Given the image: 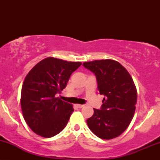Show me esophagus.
I'll use <instances>...</instances> for the list:
<instances>
[{
  "mask_svg": "<svg viewBox=\"0 0 160 160\" xmlns=\"http://www.w3.org/2000/svg\"><path fill=\"white\" fill-rule=\"evenodd\" d=\"M76 106H77V107H78V108H82L84 107L83 104H76Z\"/></svg>",
  "mask_w": 160,
  "mask_h": 160,
  "instance_id": "34e87169",
  "label": "esophagus"
}]
</instances>
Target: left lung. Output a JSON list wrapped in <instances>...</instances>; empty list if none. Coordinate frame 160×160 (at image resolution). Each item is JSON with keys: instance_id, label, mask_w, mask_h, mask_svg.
I'll use <instances>...</instances> for the list:
<instances>
[{"instance_id": "obj_1", "label": "left lung", "mask_w": 160, "mask_h": 160, "mask_svg": "<svg viewBox=\"0 0 160 160\" xmlns=\"http://www.w3.org/2000/svg\"><path fill=\"white\" fill-rule=\"evenodd\" d=\"M82 65L94 73L98 89L104 95L100 110L86 120L89 129L102 139L120 135L133 118L137 103V89L131 75L118 62L111 59L84 62Z\"/></svg>"}]
</instances>
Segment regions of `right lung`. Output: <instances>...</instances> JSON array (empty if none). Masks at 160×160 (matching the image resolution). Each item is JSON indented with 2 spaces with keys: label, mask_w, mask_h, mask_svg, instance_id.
Returning a JSON list of instances; mask_svg holds the SVG:
<instances>
[{
  "label": "right lung",
  "mask_w": 160,
  "mask_h": 160,
  "mask_svg": "<svg viewBox=\"0 0 160 160\" xmlns=\"http://www.w3.org/2000/svg\"><path fill=\"white\" fill-rule=\"evenodd\" d=\"M82 65L48 57L38 62L25 77L21 108L28 126L37 135L51 138L65 128L74 108L56 98L67 86L70 77Z\"/></svg>",
  "instance_id": "right-lung-1"
}]
</instances>
